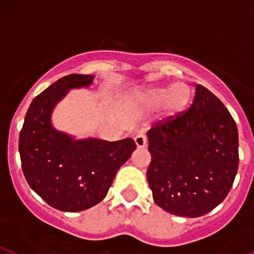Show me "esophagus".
Returning <instances> with one entry per match:
<instances>
[{
	"mask_svg": "<svg viewBox=\"0 0 254 254\" xmlns=\"http://www.w3.org/2000/svg\"><path fill=\"white\" fill-rule=\"evenodd\" d=\"M135 145H136V147L137 148H143V147H146V145H147V140H146V136L143 135V134H137L135 136Z\"/></svg>",
	"mask_w": 254,
	"mask_h": 254,
	"instance_id": "34e87169",
	"label": "esophagus"
}]
</instances>
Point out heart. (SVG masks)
I'll return each mask as SVG.
<instances>
[{
  "label": "heart",
  "mask_w": 254,
  "mask_h": 254,
  "mask_svg": "<svg viewBox=\"0 0 254 254\" xmlns=\"http://www.w3.org/2000/svg\"><path fill=\"white\" fill-rule=\"evenodd\" d=\"M191 102V90L185 82L153 85L143 87L134 95V105L141 113H152L162 107L165 118H175L186 111Z\"/></svg>",
  "instance_id": "heart-1"
}]
</instances>
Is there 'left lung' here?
<instances>
[{
  "mask_svg": "<svg viewBox=\"0 0 254 254\" xmlns=\"http://www.w3.org/2000/svg\"><path fill=\"white\" fill-rule=\"evenodd\" d=\"M147 181L162 209L197 218L228 196L239 168L236 123L220 100L196 85L192 106L147 132Z\"/></svg>",
  "mask_w": 254,
  "mask_h": 254,
  "instance_id": "left-lung-1",
  "label": "left lung"
}]
</instances>
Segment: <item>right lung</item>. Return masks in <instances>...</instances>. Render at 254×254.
Returning a JSON list of instances; mask_svg holds the SVG:
<instances>
[{
	"instance_id": "right-lung-1",
	"label": "right lung",
	"mask_w": 254,
	"mask_h": 254,
	"mask_svg": "<svg viewBox=\"0 0 254 254\" xmlns=\"http://www.w3.org/2000/svg\"><path fill=\"white\" fill-rule=\"evenodd\" d=\"M95 75L70 74L34 98L19 135V154L29 186L51 207L80 212L107 196L119 168L136 145L130 137L109 142L76 138L56 129L52 113L70 90L87 89Z\"/></svg>"
}]
</instances>
